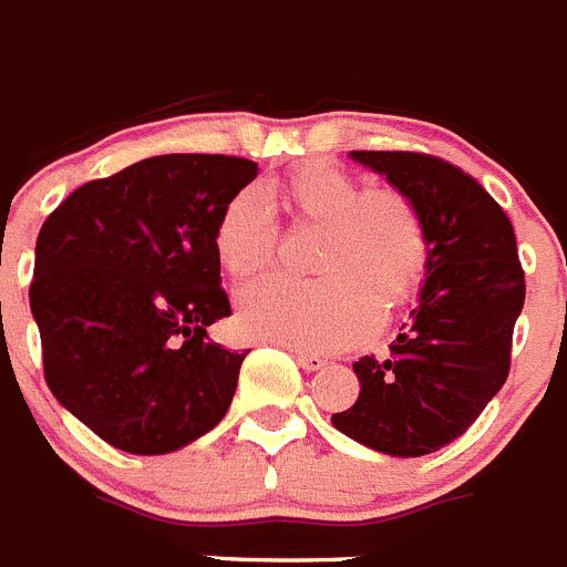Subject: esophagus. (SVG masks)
Here are the masks:
<instances>
[{"label": "esophagus", "mask_w": 567, "mask_h": 567, "mask_svg": "<svg viewBox=\"0 0 567 567\" xmlns=\"http://www.w3.org/2000/svg\"><path fill=\"white\" fill-rule=\"evenodd\" d=\"M293 359H297V362L305 368V371H319V368L328 365V359L317 357V353H302V351H297V353H293Z\"/></svg>", "instance_id": "1"}]
</instances>
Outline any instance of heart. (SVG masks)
Masks as SVG:
<instances>
[{
  "label": "heart",
  "instance_id": "obj_1",
  "mask_svg": "<svg viewBox=\"0 0 567 567\" xmlns=\"http://www.w3.org/2000/svg\"><path fill=\"white\" fill-rule=\"evenodd\" d=\"M270 205L288 230L317 228L308 274L268 277L239 293V322L254 337L337 351L373 331L420 290L427 270V228L420 208L396 188H362L333 162H305L270 182ZM279 225L254 190H239L214 225V254L230 279L265 270L277 254Z\"/></svg>",
  "mask_w": 567,
  "mask_h": 567
}]
</instances>
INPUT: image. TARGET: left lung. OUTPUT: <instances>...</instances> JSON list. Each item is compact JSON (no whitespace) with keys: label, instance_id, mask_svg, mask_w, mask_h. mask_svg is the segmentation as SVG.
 Here are the masks:
<instances>
[{"label":"left lung","instance_id":"obj_1","mask_svg":"<svg viewBox=\"0 0 567 567\" xmlns=\"http://www.w3.org/2000/svg\"><path fill=\"white\" fill-rule=\"evenodd\" d=\"M420 208L427 270L385 359L353 362L359 396L333 427L391 456H425L474 425L511 371L525 270L514 225L462 167L416 151H351Z\"/></svg>","mask_w":567,"mask_h":567}]
</instances>
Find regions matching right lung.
<instances>
[{"label": "right lung", "mask_w": 567, "mask_h": 567, "mask_svg": "<svg viewBox=\"0 0 567 567\" xmlns=\"http://www.w3.org/2000/svg\"><path fill=\"white\" fill-rule=\"evenodd\" d=\"M254 176L243 156H151L85 182L39 230L31 311L45 382L107 445L167 454L228 413L248 351L208 333L230 317L214 225Z\"/></svg>", "instance_id": "add662e5"}]
</instances>
